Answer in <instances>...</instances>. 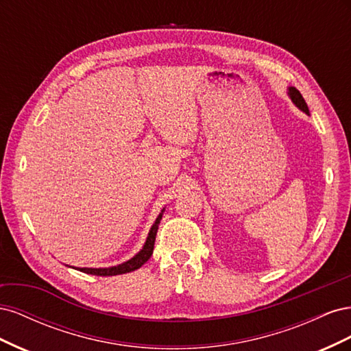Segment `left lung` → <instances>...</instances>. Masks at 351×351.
<instances>
[{
	"instance_id": "8db88e82",
	"label": "left lung",
	"mask_w": 351,
	"mask_h": 351,
	"mask_svg": "<svg viewBox=\"0 0 351 351\" xmlns=\"http://www.w3.org/2000/svg\"><path fill=\"white\" fill-rule=\"evenodd\" d=\"M289 93H290V98L293 99V102L297 105V107H299L302 111H304L306 114H309V108H307V104H306V101L303 99V97H302V93L297 90L295 88H290L289 89Z\"/></svg>"
}]
</instances>
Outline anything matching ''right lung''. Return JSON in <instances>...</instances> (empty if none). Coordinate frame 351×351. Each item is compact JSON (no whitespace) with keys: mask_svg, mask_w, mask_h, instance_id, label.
Listing matches in <instances>:
<instances>
[{"mask_svg":"<svg viewBox=\"0 0 351 351\" xmlns=\"http://www.w3.org/2000/svg\"><path fill=\"white\" fill-rule=\"evenodd\" d=\"M162 214H159V217L156 218L155 224L152 226L151 231H149V236L146 239V243L143 249L136 254L134 258H132L130 261H127L121 265H117V267L112 268H77L79 271L84 272V274H92V275H98V277H111V275H120V274H125V272H132L139 269L145 262L149 261V258L152 256V252H154V244H155V237H156V231H158V224L159 221H161Z\"/></svg>","mask_w":351,"mask_h":351,"instance_id":"right-lung-1","label":"right lung"}]
</instances>
